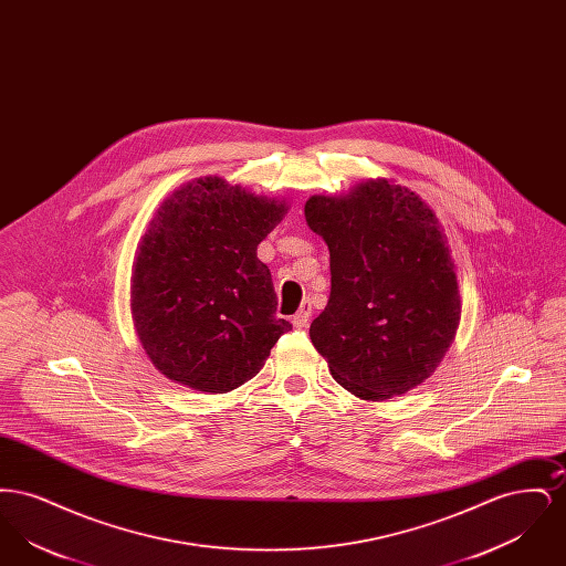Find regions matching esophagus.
<instances>
[{"mask_svg":"<svg viewBox=\"0 0 566 566\" xmlns=\"http://www.w3.org/2000/svg\"><path fill=\"white\" fill-rule=\"evenodd\" d=\"M310 316H312V305H310V301H303L301 310L293 316V324H295L296 328H303V326H307V323H310Z\"/></svg>","mask_w":566,"mask_h":566,"instance_id":"esophagus-1","label":"esophagus"}]
</instances>
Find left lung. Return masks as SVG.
I'll return each mask as SVG.
<instances>
[{
    "label": "left lung",
    "mask_w": 566,
    "mask_h": 566,
    "mask_svg": "<svg viewBox=\"0 0 566 566\" xmlns=\"http://www.w3.org/2000/svg\"><path fill=\"white\" fill-rule=\"evenodd\" d=\"M305 220L331 254L328 303L310 326L331 376L365 401L422 384L460 321L457 268L431 208L369 180L346 197H310Z\"/></svg>",
    "instance_id": "1"
}]
</instances>
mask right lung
I'll return each mask as SVG.
<instances>
[{
  "label": "right lung",
  "mask_w": 566,
  "mask_h": 566,
  "mask_svg": "<svg viewBox=\"0 0 566 566\" xmlns=\"http://www.w3.org/2000/svg\"><path fill=\"white\" fill-rule=\"evenodd\" d=\"M284 214L286 203L218 176L163 201L132 275L135 333L163 376L222 395L261 371L293 328L275 318L271 273L256 256Z\"/></svg>",
  "instance_id": "right-lung-1"
}]
</instances>
